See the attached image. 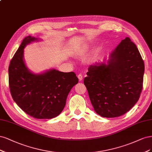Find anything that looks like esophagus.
<instances>
[{"label": "esophagus", "instance_id": "34e87169", "mask_svg": "<svg viewBox=\"0 0 152 152\" xmlns=\"http://www.w3.org/2000/svg\"><path fill=\"white\" fill-rule=\"evenodd\" d=\"M77 77H78V79H79V80H80V81H81V80H83V75H82L81 74H80L79 75L77 76Z\"/></svg>", "mask_w": 152, "mask_h": 152}]
</instances>
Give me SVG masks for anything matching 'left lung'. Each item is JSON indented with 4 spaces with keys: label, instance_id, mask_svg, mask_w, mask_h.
<instances>
[{
    "label": "left lung",
    "instance_id": "obj_1",
    "mask_svg": "<svg viewBox=\"0 0 152 152\" xmlns=\"http://www.w3.org/2000/svg\"><path fill=\"white\" fill-rule=\"evenodd\" d=\"M84 79L97 114L112 118L126 114L139 100L144 62L130 38L122 40L104 62L90 65Z\"/></svg>",
    "mask_w": 152,
    "mask_h": 152
}]
</instances>
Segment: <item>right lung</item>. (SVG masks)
Masks as SVG:
<instances>
[{
    "label": "right lung",
    "instance_id": "right-lung-1",
    "mask_svg": "<svg viewBox=\"0 0 152 152\" xmlns=\"http://www.w3.org/2000/svg\"><path fill=\"white\" fill-rule=\"evenodd\" d=\"M40 40L30 35L23 39L9 67V88L14 101L28 115L49 119L61 113L78 78L73 72L50 69L36 74L29 69L24 59V49L28 44Z\"/></svg>",
    "mask_w": 152,
    "mask_h": 152
}]
</instances>
